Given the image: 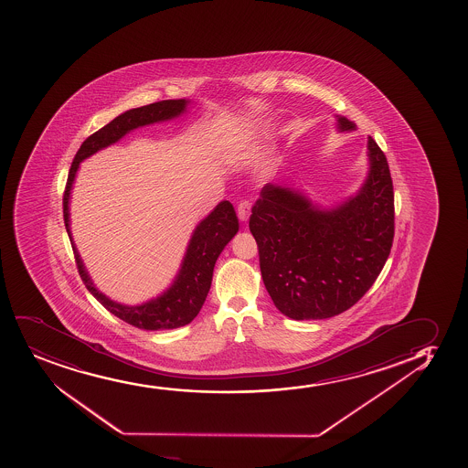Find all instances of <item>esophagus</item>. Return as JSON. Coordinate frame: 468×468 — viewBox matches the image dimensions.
I'll return each mask as SVG.
<instances>
[{
	"mask_svg": "<svg viewBox=\"0 0 468 468\" xmlns=\"http://www.w3.org/2000/svg\"><path fill=\"white\" fill-rule=\"evenodd\" d=\"M250 208H252V205L249 200H241L239 204H238V218H239V221L246 222L249 219V216H250Z\"/></svg>",
	"mask_w": 468,
	"mask_h": 468,
	"instance_id": "esophagus-1",
	"label": "esophagus"
}]
</instances>
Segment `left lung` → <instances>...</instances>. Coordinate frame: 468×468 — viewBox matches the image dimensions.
I'll use <instances>...</instances> for the list:
<instances>
[{"instance_id":"left-lung-1","label":"left lung","mask_w":468,"mask_h":468,"mask_svg":"<svg viewBox=\"0 0 468 468\" xmlns=\"http://www.w3.org/2000/svg\"><path fill=\"white\" fill-rule=\"evenodd\" d=\"M339 132L356 124L336 115ZM368 171L356 193L331 207L302 189L266 184L249 229L273 305L294 321L352 308L375 283L394 241V186L388 160L367 138Z\"/></svg>"}]
</instances>
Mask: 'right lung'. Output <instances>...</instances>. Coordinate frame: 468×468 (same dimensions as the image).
Here are the masks:
<instances>
[{
  "label": "right lung",
  "instance_id": "1",
  "mask_svg": "<svg viewBox=\"0 0 468 468\" xmlns=\"http://www.w3.org/2000/svg\"><path fill=\"white\" fill-rule=\"evenodd\" d=\"M188 100H169L143 105L137 109L126 111L116 116L109 124L90 135L74 157L69 169L67 188L63 195V221L69 233V241L73 246L76 264L85 286L105 310L120 317L122 321L142 330H173L179 326L188 325L189 322L199 314L207 294L210 291L211 279L216 260L221 255L224 247L231 241V238L239 230L237 213L229 200H222L215 208L205 216L196 226L193 235L189 238L188 246L185 250L184 260L180 263L179 272L174 277L173 283L165 289L162 294L154 299L143 302L140 305H124L112 300L104 292L96 288L84 261L74 244L69 222V199L73 189L76 174L80 163L93 154L100 153L105 147L115 144L127 133L138 127L151 126L155 122H171L184 115L188 109Z\"/></svg>",
  "mask_w": 468,
  "mask_h": 468
}]
</instances>
